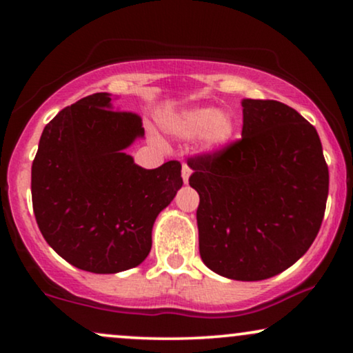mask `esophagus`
<instances>
[{"label": "esophagus", "mask_w": 353, "mask_h": 353, "mask_svg": "<svg viewBox=\"0 0 353 353\" xmlns=\"http://www.w3.org/2000/svg\"><path fill=\"white\" fill-rule=\"evenodd\" d=\"M190 175H191V167L188 165V163H183V167H181V176H183V181H185V183L190 181Z\"/></svg>", "instance_id": "34e87169"}]
</instances>
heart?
Masks as SVG:
<instances>
[{"label": "heart", "instance_id": "1", "mask_svg": "<svg viewBox=\"0 0 353 353\" xmlns=\"http://www.w3.org/2000/svg\"><path fill=\"white\" fill-rule=\"evenodd\" d=\"M168 127L181 138H197L209 148L228 143L234 133V122L230 114L216 112L214 108H196L173 117Z\"/></svg>", "mask_w": 353, "mask_h": 353}]
</instances>
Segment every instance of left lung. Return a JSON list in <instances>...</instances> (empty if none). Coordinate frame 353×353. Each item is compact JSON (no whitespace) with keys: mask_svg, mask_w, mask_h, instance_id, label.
Masks as SVG:
<instances>
[{"mask_svg":"<svg viewBox=\"0 0 353 353\" xmlns=\"http://www.w3.org/2000/svg\"><path fill=\"white\" fill-rule=\"evenodd\" d=\"M199 194L201 259L236 281L284 272L325 216L330 172L315 127L272 99L243 101V137L188 159Z\"/></svg>","mask_w":353,"mask_h":353,"instance_id":"obj_1","label":"left lung"}]
</instances>
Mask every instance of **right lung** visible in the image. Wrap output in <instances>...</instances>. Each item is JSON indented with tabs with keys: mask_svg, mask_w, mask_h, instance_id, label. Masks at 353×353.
Instances as JSON below:
<instances>
[{
	"mask_svg": "<svg viewBox=\"0 0 353 353\" xmlns=\"http://www.w3.org/2000/svg\"><path fill=\"white\" fill-rule=\"evenodd\" d=\"M141 117L112 110L109 93L62 109L43 130L32 163V202L46 243L74 267L119 273L148 257L152 225L183 185L181 163L154 170L125 152Z\"/></svg>",
	"mask_w": 353,
	"mask_h": 353,
	"instance_id": "add662e5",
	"label": "right lung"
}]
</instances>
